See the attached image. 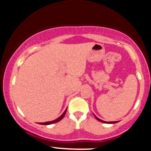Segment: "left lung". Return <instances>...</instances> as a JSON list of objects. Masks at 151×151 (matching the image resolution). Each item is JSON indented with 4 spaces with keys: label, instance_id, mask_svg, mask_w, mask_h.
Returning a JSON list of instances; mask_svg holds the SVG:
<instances>
[{
    "label": "left lung",
    "instance_id": "left-lung-1",
    "mask_svg": "<svg viewBox=\"0 0 151 151\" xmlns=\"http://www.w3.org/2000/svg\"><path fill=\"white\" fill-rule=\"evenodd\" d=\"M94 116L96 117V119H97L98 121H99L100 122H102V123H105V124H116V123H117L118 121H111V122H106V121H102V120H101V119H99V118H97L96 116L94 115Z\"/></svg>",
    "mask_w": 151,
    "mask_h": 151
}]
</instances>
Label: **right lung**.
<instances>
[{"mask_svg":"<svg viewBox=\"0 0 151 151\" xmlns=\"http://www.w3.org/2000/svg\"><path fill=\"white\" fill-rule=\"evenodd\" d=\"M66 111H67V109L65 111V112H64L63 114H62L61 116H60V117L58 118L57 119H55V120L54 121H48V122H45V123H40V124H42V125H50V124H55V123H57L58 122V121H61L62 119H63L64 116H65V114H66Z\"/></svg>","mask_w":151,"mask_h":151,"instance_id":"1","label":"right lung"}]
</instances>
